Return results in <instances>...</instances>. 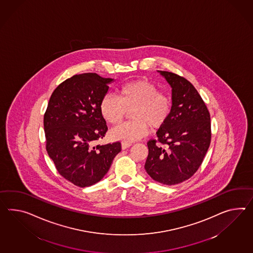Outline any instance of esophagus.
Returning <instances> with one entry per match:
<instances>
[{
  "instance_id": "obj_1",
  "label": "esophagus",
  "mask_w": 253,
  "mask_h": 253,
  "mask_svg": "<svg viewBox=\"0 0 253 253\" xmlns=\"http://www.w3.org/2000/svg\"><path fill=\"white\" fill-rule=\"evenodd\" d=\"M131 145V142H122V147L123 149L129 148V146Z\"/></svg>"
}]
</instances>
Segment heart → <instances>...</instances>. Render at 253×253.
<instances>
[{"label":"heart","instance_id":"1","mask_svg":"<svg viewBox=\"0 0 253 253\" xmlns=\"http://www.w3.org/2000/svg\"><path fill=\"white\" fill-rule=\"evenodd\" d=\"M131 109L130 117L133 121L112 129L114 139L132 142L147 135L150 126H163L170 117L172 99L167 93L158 91L154 83L138 80L120 86L117 97L106 94L99 102L102 117L112 125L121 124L127 111Z\"/></svg>","mask_w":253,"mask_h":253}]
</instances>
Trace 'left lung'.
Instances as JSON below:
<instances>
[{
	"instance_id": "1",
	"label": "left lung",
	"mask_w": 253,
	"mask_h": 253,
	"mask_svg": "<svg viewBox=\"0 0 253 253\" xmlns=\"http://www.w3.org/2000/svg\"><path fill=\"white\" fill-rule=\"evenodd\" d=\"M172 86V111L147 142L144 168L152 178L172 185L190 178L201 166L211 142L210 111L195 86L185 78L161 71Z\"/></svg>"
}]
</instances>
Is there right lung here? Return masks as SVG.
<instances>
[{
  "label": "right lung",
  "mask_w": 253,
  "mask_h": 253,
  "mask_svg": "<svg viewBox=\"0 0 253 253\" xmlns=\"http://www.w3.org/2000/svg\"><path fill=\"white\" fill-rule=\"evenodd\" d=\"M112 81L96 73L74 75L56 86L43 115L47 154L59 174L80 187L103 178L122 150L120 142L94 145L108 130L99 102Z\"/></svg>",
  "instance_id": "add662e5"
}]
</instances>
